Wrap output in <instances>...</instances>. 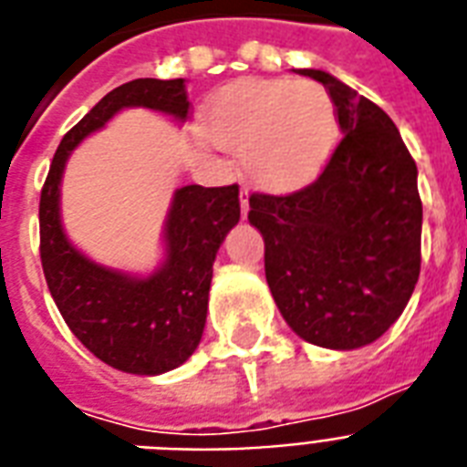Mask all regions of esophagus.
<instances>
[{
  "label": "esophagus",
  "mask_w": 467,
  "mask_h": 467,
  "mask_svg": "<svg viewBox=\"0 0 467 467\" xmlns=\"http://www.w3.org/2000/svg\"><path fill=\"white\" fill-rule=\"evenodd\" d=\"M248 187H241V214H248Z\"/></svg>",
  "instance_id": "obj_1"
}]
</instances>
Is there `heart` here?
Segmentation results:
<instances>
[{
    "mask_svg": "<svg viewBox=\"0 0 467 467\" xmlns=\"http://www.w3.org/2000/svg\"><path fill=\"white\" fill-rule=\"evenodd\" d=\"M202 136L241 153L244 172L260 190L290 194L327 170L338 146L331 97L309 79H236L209 97Z\"/></svg>",
    "mask_w": 467,
    "mask_h": 467,
    "instance_id": "1",
    "label": "heart"
}]
</instances>
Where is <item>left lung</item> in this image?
<instances>
[{"mask_svg":"<svg viewBox=\"0 0 467 467\" xmlns=\"http://www.w3.org/2000/svg\"><path fill=\"white\" fill-rule=\"evenodd\" d=\"M299 75L327 87L343 139L309 187L253 194L248 222L292 331L321 348H363L400 319L419 280L417 162L378 104L324 70Z\"/></svg>","mask_w":467,"mask_h":467,"instance_id":"1","label":"left lung"}]
</instances>
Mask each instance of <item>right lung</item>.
I'll list each match as a JSON object with an SVG mask.
<instances>
[{"mask_svg":"<svg viewBox=\"0 0 467 467\" xmlns=\"http://www.w3.org/2000/svg\"><path fill=\"white\" fill-rule=\"evenodd\" d=\"M143 107L182 124L190 111L182 78H140L111 89L57 146L41 190V263L65 324L102 363L131 375H162L192 356L207 321L212 265L241 219L238 184H184L170 202L165 258L150 275H133L87 258L60 219V182L72 150L121 109Z\"/></svg>","mask_w":467,"mask_h":467,"instance_id":"right-lung-1","label":"right lung"}]
</instances>
